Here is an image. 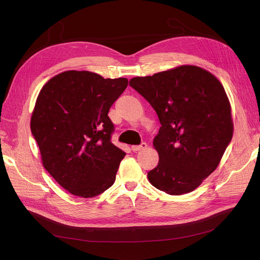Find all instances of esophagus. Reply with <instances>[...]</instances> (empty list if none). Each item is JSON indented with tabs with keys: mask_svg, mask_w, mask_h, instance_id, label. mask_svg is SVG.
Wrapping results in <instances>:
<instances>
[{
	"mask_svg": "<svg viewBox=\"0 0 260 260\" xmlns=\"http://www.w3.org/2000/svg\"><path fill=\"white\" fill-rule=\"evenodd\" d=\"M147 147V144L146 143H142L140 145H133L131 146V149L133 152H139V151H142V149H145Z\"/></svg>",
	"mask_w": 260,
	"mask_h": 260,
	"instance_id": "1",
	"label": "esophagus"
}]
</instances>
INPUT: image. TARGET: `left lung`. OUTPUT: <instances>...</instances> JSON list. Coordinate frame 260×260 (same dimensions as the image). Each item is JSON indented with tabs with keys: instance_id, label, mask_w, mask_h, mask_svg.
Instances as JSON below:
<instances>
[{
	"instance_id": "1",
	"label": "left lung",
	"mask_w": 260,
	"mask_h": 260,
	"mask_svg": "<svg viewBox=\"0 0 260 260\" xmlns=\"http://www.w3.org/2000/svg\"><path fill=\"white\" fill-rule=\"evenodd\" d=\"M129 84L152 105L161 124L153 141L159 161L148 171V181L170 195L194 191L216 170L233 136L222 84L192 65L132 78Z\"/></svg>"
}]
</instances>
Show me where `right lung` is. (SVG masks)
<instances>
[{"label": "right lung", "mask_w": 260, "mask_h": 260, "mask_svg": "<svg viewBox=\"0 0 260 260\" xmlns=\"http://www.w3.org/2000/svg\"><path fill=\"white\" fill-rule=\"evenodd\" d=\"M127 86L125 78L68 70L39 93L31 132L44 168L73 195L94 198L114 184L125 153L112 143L107 114Z\"/></svg>", "instance_id": "1"}]
</instances>
